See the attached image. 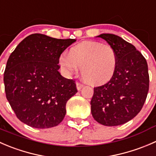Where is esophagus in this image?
<instances>
[{"mask_svg": "<svg viewBox=\"0 0 156 156\" xmlns=\"http://www.w3.org/2000/svg\"><path fill=\"white\" fill-rule=\"evenodd\" d=\"M83 86H84V85H83V83H79V82H77V83H76V88H77L78 90H80V89H81L83 87Z\"/></svg>", "mask_w": 156, "mask_h": 156, "instance_id": "esophagus-1", "label": "esophagus"}]
</instances>
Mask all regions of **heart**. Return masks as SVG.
Instances as JSON below:
<instances>
[{
	"label": "heart",
	"mask_w": 156,
	"mask_h": 156,
	"mask_svg": "<svg viewBox=\"0 0 156 156\" xmlns=\"http://www.w3.org/2000/svg\"><path fill=\"white\" fill-rule=\"evenodd\" d=\"M118 57L110 44L85 41L73 46L68 55L63 54L58 64L64 75L71 76L81 67L83 77L92 85H102L112 80L117 70Z\"/></svg>",
	"instance_id": "obj_1"
}]
</instances>
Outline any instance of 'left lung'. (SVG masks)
<instances>
[{
  "mask_svg": "<svg viewBox=\"0 0 156 156\" xmlns=\"http://www.w3.org/2000/svg\"><path fill=\"white\" fill-rule=\"evenodd\" d=\"M118 54L117 70L106 84L94 88L91 112L105 126L125 124L141 111L147 97L149 76L146 60L130 43L113 34H101Z\"/></svg>",
  "mask_w": 156,
  "mask_h": 156,
  "instance_id": "left-lung-1",
  "label": "left lung"
}]
</instances>
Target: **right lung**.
Returning a JSON list of instances; mask_svg holds the SVG:
<instances>
[{"mask_svg":"<svg viewBox=\"0 0 156 156\" xmlns=\"http://www.w3.org/2000/svg\"><path fill=\"white\" fill-rule=\"evenodd\" d=\"M75 41L32 34L10 55L4 74L6 97L23 123L44 129L63 121L66 103L77 89L74 80L59 73L58 58Z\"/></svg>","mask_w":156,"mask_h":156,"instance_id":"obj_1","label":"right lung"}]
</instances>
